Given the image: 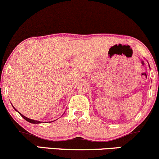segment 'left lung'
Listing matches in <instances>:
<instances>
[{
    "mask_svg": "<svg viewBox=\"0 0 159 159\" xmlns=\"http://www.w3.org/2000/svg\"><path fill=\"white\" fill-rule=\"evenodd\" d=\"M149 66H150V65H149Z\"/></svg>",
    "mask_w": 159,
    "mask_h": 159,
    "instance_id": "left-lung-1",
    "label": "left lung"
}]
</instances>
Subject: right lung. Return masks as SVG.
<instances>
[{
	"mask_svg": "<svg viewBox=\"0 0 159 159\" xmlns=\"http://www.w3.org/2000/svg\"><path fill=\"white\" fill-rule=\"evenodd\" d=\"M12 107L14 108V109L16 110V111H18V112L19 113V115H20V116H21L22 117H23V118L24 119V120H27V121H28V122H29V123H31V124H42V122H41V121H39V120H33V119H30V118H28V117H25V116H24V115H22V114H20V113L19 112V111H18V110H16V109H15V107H14V106H12Z\"/></svg>",
	"mask_w": 159,
	"mask_h": 159,
	"instance_id": "add662e5",
	"label": "right lung"
}]
</instances>
